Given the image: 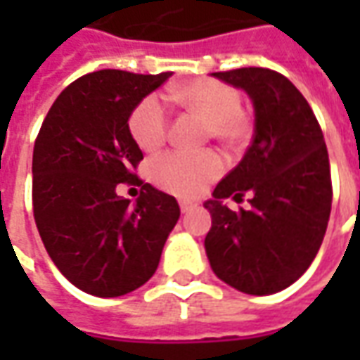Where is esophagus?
<instances>
[{
	"label": "esophagus",
	"instance_id": "esophagus-1",
	"mask_svg": "<svg viewBox=\"0 0 360 360\" xmlns=\"http://www.w3.org/2000/svg\"><path fill=\"white\" fill-rule=\"evenodd\" d=\"M179 208L181 212H188L193 210V208H196V202L195 200H179Z\"/></svg>",
	"mask_w": 360,
	"mask_h": 360
}]
</instances>
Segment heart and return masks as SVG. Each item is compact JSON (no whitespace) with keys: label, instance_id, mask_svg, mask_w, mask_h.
I'll list each match as a JSON object with an SVG mask.
<instances>
[{"label":"heart","instance_id":"heart-1","mask_svg":"<svg viewBox=\"0 0 360 360\" xmlns=\"http://www.w3.org/2000/svg\"><path fill=\"white\" fill-rule=\"evenodd\" d=\"M172 100L208 121V133L226 146L237 148L249 141L250 119L241 110V92L216 79H196L172 92ZM129 129L144 152H154L167 139L169 113L162 98L146 96L131 113ZM224 162L216 152H167L156 158L150 177L158 187L179 196H195L219 177Z\"/></svg>","mask_w":360,"mask_h":360}]
</instances>
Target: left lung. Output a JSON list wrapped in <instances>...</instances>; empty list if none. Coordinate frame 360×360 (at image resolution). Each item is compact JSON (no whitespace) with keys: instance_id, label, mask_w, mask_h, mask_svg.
<instances>
[{"instance_id":"left-lung-1","label":"left lung","mask_w":360,"mask_h":360,"mask_svg":"<svg viewBox=\"0 0 360 360\" xmlns=\"http://www.w3.org/2000/svg\"><path fill=\"white\" fill-rule=\"evenodd\" d=\"M243 89L255 105V136L237 167L204 202L212 227L206 255L214 274L249 295L285 289L307 271L326 235L332 177L324 134L304 96L264 67L214 73ZM249 194L251 208L223 204Z\"/></svg>"}]
</instances>
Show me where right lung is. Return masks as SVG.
<instances>
[{"label":"right lung","instance_id":"1","mask_svg":"<svg viewBox=\"0 0 360 360\" xmlns=\"http://www.w3.org/2000/svg\"><path fill=\"white\" fill-rule=\"evenodd\" d=\"M172 73L94 71L71 82L44 119L32 154V208L48 255L75 287L121 297L156 271L181 216L173 196L136 177L142 150L129 117ZM119 182L139 184L131 205Z\"/></svg>","mask_w":360,"mask_h":360}]
</instances>
